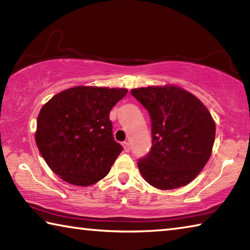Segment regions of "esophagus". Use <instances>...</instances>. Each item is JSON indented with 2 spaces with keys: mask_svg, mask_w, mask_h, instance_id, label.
Here are the masks:
<instances>
[{
  "mask_svg": "<svg viewBox=\"0 0 250 250\" xmlns=\"http://www.w3.org/2000/svg\"><path fill=\"white\" fill-rule=\"evenodd\" d=\"M122 146H124L125 152H129V151H130V146H129L128 142H124V143H122Z\"/></svg>",
  "mask_w": 250,
  "mask_h": 250,
  "instance_id": "esophagus-1",
  "label": "esophagus"
}]
</instances>
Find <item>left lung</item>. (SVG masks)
<instances>
[{
  "mask_svg": "<svg viewBox=\"0 0 250 250\" xmlns=\"http://www.w3.org/2000/svg\"><path fill=\"white\" fill-rule=\"evenodd\" d=\"M151 118L152 146L138 167L147 183L173 189L195 179L211 154L216 125L202 101L173 84L131 90Z\"/></svg>",
  "mask_w": 250,
  "mask_h": 250,
  "instance_id": "8db88e82",
  "label": "left lung"
}]
</instances>
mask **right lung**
<instances>
[{
	"label": "right lung",
	"mask_w": 250,
	"mask_h": 250,
	"mask_svg": "<svg viewBox=\"0 0 250 250\" xmlns=\"http://www.w3.org/2000/svg\"><path fill=\"white\" fill-rule=\"evenodd\" d=\"M125 88L77 86L55 95L42 107L35 140L55 174L88 186L108 174L122 146L115 141L110 110Z\"/></svg>",
	"instance_id": "add662e5"
}]
</instances>
